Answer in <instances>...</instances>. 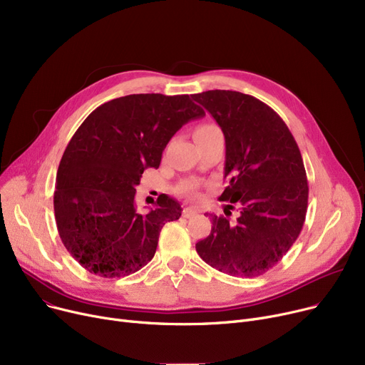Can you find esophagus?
I'll return each mask as SVG.
<instances>
[{
	"mask_svg": "<svg viewBox=\"0 0 365 365\" xmlns=\"http://www.w3.org/2000/svg\"><path fill=\"white\" fill-rule=\"evenodd\" d=\"M197 213L194 212L192 208H185L183 210V217H186V219H190V217H194Z\"/></svg>",
	"mask_w": 365,
	"mask_h": 365,
	"instance_id": "esophagus-1",
	"label": "esophagus"
}]
</instances>
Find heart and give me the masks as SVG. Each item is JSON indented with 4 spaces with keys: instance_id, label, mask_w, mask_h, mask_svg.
<instances>
[{
    "instance_id": "1",
    "label": "heart",
    "mask_w": 365,
    "mask_h": 365,
    "mask_svg": "<svg viewBox=\"0 0 365 365\" xmlns=\"http://www.w3.org/2000/svg\"><path fill=\"white\" fill-rule=\"evenodd\" d=\"M213 133H220V130H219L216 125H213V124H202V125H200V127L197 128V131H195V139H197V138H201V136H207V134H213ZM182 189H183L185 194L194 195V194H195V189H197V185L192 183V182H186V183L182 186Z\"/></svg>"
}]
</instances>
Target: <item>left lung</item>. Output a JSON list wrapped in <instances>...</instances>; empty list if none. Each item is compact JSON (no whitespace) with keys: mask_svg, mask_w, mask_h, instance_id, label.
<instances>
[{"mask_svg":"<svg viewBox=\"0 0 365 365\" xmlns=\"http://www.w3.org/2000/svg\"><path fill=\"white\" fill-rule=\"evenodd\" d=\"M220 125L226 143L219 197L234 204L237 220L212 215V232L195 244L217 271L242 278L263 275L297 240L308 210L309 186L299 146L279 115L250 94L208 90L192 94Z\"/></svg>","mask_w":365,"mask_h":365,"instance_id":"left-lung-1","label":"left lung"}]
</instances>
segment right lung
Segmentation results:
<instances>
[{
    "label": "right lung",
    "mask_w": 365,
    "mask_h": 365,
    "mask_svg": "<svg viewBox=\"0 0 365 365\" xmlns=\"http://www.w3.org/2000/svg\"><path fill=\"white\" fill-rule=\"evenodd\" d=\"M202 108L187 94H128L96 108L69 140L56 176L54 217L69 255L103 278L138 272L157 252L180 204L167 195L139 215L136 186L145 168H158L176 131Z\"/></svg>",
    "instance_id": "add662e5"
}]
</instances>
